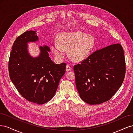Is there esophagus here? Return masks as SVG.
Returning a JSON list of instances; mask_svg holds the SVG:
<instances>
[{"label": "esophagus", "mask_w": 133, "mask_h": 133, "mask_svg": "<svg viewBox=\"0 0 133 133\" xmlns=\"http://www.w3.org/2000/svg\"><path fill=\"white\" fill-rule=\"evenodd\" d=\"M71 70V66L69 65H68H68H66V71H69Z\"/></svg>", "instance_id": "obj_1"}]
</instances>
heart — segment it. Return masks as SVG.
Wrapping results in <instances>:
<instances>
[{"label":"heart","mask_w":133,"mask_h":133,"mask_svg":"<svg viewBox=\"0 0 133 133\" xmlns=\"http://www.w3.org/2000/svg\"><path fill=\"white\" fill-rule=\"evenodd\" d=\"M95 45V41L93 36L77 31L60 34L58 42L53 43L51 49L58 58L63 57L64 50H68V56L71 60L80 62L89 57Z\"/></svg>","instance_id":"heart-1"}]
</instances>
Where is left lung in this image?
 <instances>
[{
  "label": "left lung",
  "mask_w": 133,
  "mask_h": 133,
  "mask_svg": "<svg viewBox=\"0 0 133 133\" xmlns=\"http://www.w3.org/2000/svg\"><path fill=\"white\" fill-rule=\"evenodd\" d=\"M80 97L90 105L109 100L122 85L126 71L124 50L119 43L92 53L73 67Z\"/></svg>",
  "instance_id": "left-lung-1"
}]
</instances>
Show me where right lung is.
<instances>
[{
	"label": "right lung",
	"instance_id": "add662e5",
	"mask_svg": "<svg viewBox=\"0 0 133 133\" xmlns=\"http://www.w3.org/2000/svg\"><path fill=\"white\" fill-rule=\"evenodd\" d=\"M38 40L36 32L26 31L15 39L8 63L10 78L23 98L43 104L54 96L60 79L65 73V63L55 64L49 57V48L41 46L37 58L28 54L27 43Z\"/></svg>",
	"mask_w": 133,
	"mask_h": 133
}]
</instances>
